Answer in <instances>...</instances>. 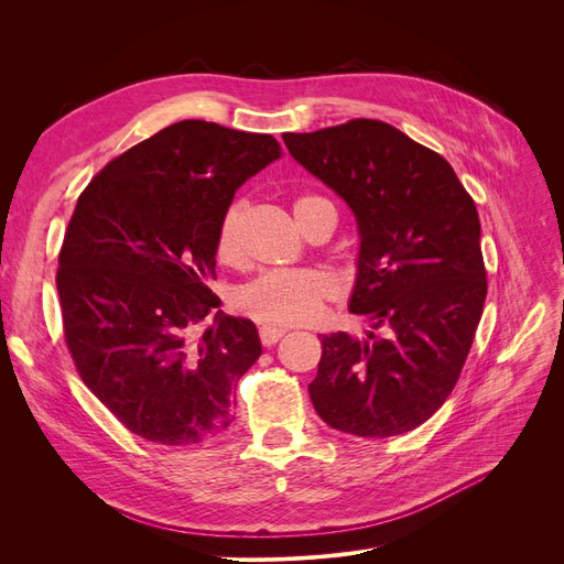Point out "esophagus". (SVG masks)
Returning a JSON list of instances; mask_svg holds the SVG:
<instances>
[{
    "mask_svg": "<svg viewBox=\"0 0 564 564\" xmlns=\"http://www.w3.org/2000/svg\"><path fill=\"white\" fill-rule=\"evenodd\" d=\"M285 329H279V327H270V324H262V327L258 329V336H260V343L264 347H272L276 345L281 338H283Z\"/></svg>",
    "mask_w": 564,
    "mask_h": 564,
    "instance_id": "obj_1",
    "label": "esophagus"
}]
</instances>
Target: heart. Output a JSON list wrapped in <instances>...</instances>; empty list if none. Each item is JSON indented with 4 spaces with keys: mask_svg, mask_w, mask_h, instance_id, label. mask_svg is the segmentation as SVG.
Returning <instances> with one entry per match:
<instances>
[{
    "mask_svg": "<svg viewBox=\"0 0 564 564\" xmlns=\"http://www.w3.org/2000/svg\"><path fill=\"white\" fill-rule=\"evenodd\" d=\"M324 200L327 198L317 194L300 196L294 200V217L300 221L306 210ZM242 215V203L235 200L219 217L215 256L221 264L240 267L245 262ZM334 294L336 281L319 270H272L235 292V308L270 327H297L317 319Z\"/></svg>",
    "mask_w": 564,
    "mask_h": 564,
    "instance_id": "obj_1",
    "label": "heart"
}]
</instances>
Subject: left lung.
Listing matches in <instances>:
<instances>
[{"mask_svg":"<svg viewBox=\"0 0 564 564\" xmlns=\"http://www.w3.org/2000/svg\"><path fill=\"white\" fill-rule=\"evenodd\" d=\"M290 155L357 217L359 276L349 313L383 336H319L308 393L334 430L383 438L423 425L448 400L487 297L476 203L453 166L398 128L354 118L285 132Z\"/></svg>","mask_w":564,"mask_h":564,"instance_id":"obj_1","label":"left lung"}]
</instances>
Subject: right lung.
<instances>
[{"label":"right lung","mask_w":564,"mask_h":564,"mask_svg":"<svg viewBox=\"0 0 564 564\" xmlns=\"http://www.w3.org/2000/svg\"><path fill=\"white\" fill-rule=\"evenodd\" d=\"M281 158L272 134L181 121L113 158L79 194L58 251L64 338L91 393L132 434L198 446L232 423L262 354L251 319L217 313L215 230L235 189Z\"/></svg>","instance_id":"1"}]
</instances>
